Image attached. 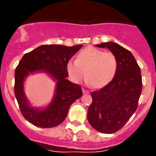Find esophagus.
Returning <instances> with one entry per match:
<instances>
[{"mask_svg":"<svg viewBox=\"0 0 156 156\" xmlns=\"http://www.w3.org/2000/svg\"><path fill=\"white\" fill-rule=\"evenodd\" d=\"M83 94H89L90 92H89V90H86V89H84V88H83Z\"/></svg>","mask_w":156,"mask_h":156,"instance_id":"esophagus-1","label":"esophagus"}]
</instances>
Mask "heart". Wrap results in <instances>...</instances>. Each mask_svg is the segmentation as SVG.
<instances>
[{
  "instance_id": "heart-1",
  "label": "heart",
  "mask_w": 156,
  "mask_h": 156,
  "mask_svg": "<svg viewBox=\"0 0 156 156\" xmlns=\"http://www.w3.org/2000/svg\"><path fill=\"white\" fill-rule=\"evenodd\" d=\"M117 68L118 59L115 54L94 47L84 48L76 61L70 60L67 63L68 73L74 81L80 82L86 74V79L96 88L102 87L111 82Z\"/></svg>"
}]
</instances>
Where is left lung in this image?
<instances>
[{
	"instance_id": "1",
	"label": "left lung",
	"mask_w": 156,
	"mask_h": 156,
	"mask_svg": "<svg viewBox=\"0 0 156 156\" xmlns=\"http://www.w3.org/2000/svg\"><path fill=\"white\" fill-rule=\"evenodd\" d=\"M116 56L118 68L112 80L91 93L87 119L96 130L112 133L124 126L138 105L142 90L140 68L129 51L113 42L101 43Z\"/></svg>"
}]
</instances>
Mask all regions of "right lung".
Listing matches in <instances>:
<instances>
[{"mask_svg": "<svg viewBox=\"0 0 156 156\" xmlns=\"http://www.w3.org/2000/svg\"><path fill=\"white\" fill-rule=\"evenodd\" d=\"M82 47L41 45L23 55L15 72L14 90L22 115L30 123L41 128L55 127L61 124L70 105L82 96L80 85L66 80L69 75L67 63ZM37 71L48 72L58 81L56 96L52 102L43 110L30 106L23 92L24 77Z\"/></svg>", "mask_w": 156, "mask_h": 156, "instance_id": "right-lung-1", "label": "right lung"}]
</instances>
